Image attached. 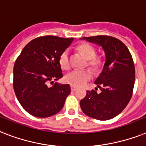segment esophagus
Wrapping results in <instances>:
<instances>
[{
    "mask_svg": "<svg viewBox=\"0 0 146 146\" xmlns=\"http://www.w3.org/2000/svg\"><path fill=\"white\" fill-rule=\"evenodd\" d=\"M76 88H77L76 87V86H74V85H71L70 86V89L72 92H74V91H76Z\"/></svg>",
    "mask_w": 146,
    "mask_h": 146,
    "instance_id": "obj_1",
    "label": "esophagus"
}]
</instances>
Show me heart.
<instances>
[{
	"label": "heart",
	"mask_w": 146,
	"mask_h": 146,
	"mask_svg": "<svg viewBox=\"0 0 146 146\" xmlns=\"http://www.w3.org/2000/svg\"><path fill=\"white\" fill-rule=\"evenodd\" d=\"M78 50L88 59V65L94 71L99 72L103 69L104 65V57L96 55L95 48L88 43H82L78 46ZM59 64L62 69L67 70L70 67V49L67 48L61 52L59 57ZM92 78V72L90 70H73L67 73L64 76V81L74 86L85 85Z\"/></svg>",
	"instance_id": "heart-1"
}]
</instances>
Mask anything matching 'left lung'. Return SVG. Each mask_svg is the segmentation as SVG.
<instances>
[{
    "instance_id": "8db88e82",
    "label": "left lung",
    "mask_w": 146,
    "mask_h": 146,
    "mask_svg": "<svg viewBox=\"0 0 146 146\" xmlns=\"http://www.w3.org/2000/svg\"><path fill=\"white\" fill-rule=\"evenodd\" d=\"M100 45L104 50L106 62L94 83L101 92L88 91L80 106L86 115L100 121L115 118L128 104L135 82V67L131 52L121 40L111 36L83 37Z\"/></svg>"
}]
</instances>
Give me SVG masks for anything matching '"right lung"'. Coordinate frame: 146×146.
Returning <instances> with one entry per match:
<instances>
[{"instance_id": "1", "label": "right lung", "mask_w": 146, "mask_h": 146, "mask_svg": "<svg viewBox=\"0 0 146 146\" xmlns=\"http://www.w3.org/2000/svg\"><path fill=\"white\" fill-rule=\"evenodd\" d=\"M73 38L39 36L22 49L14 64L13 88L24 110L38 118H47L62 110L70 93V85L53 81L63 77L59 57ZM49 81L53 85L48 86Z\"/></svg>"}]
</instances>
